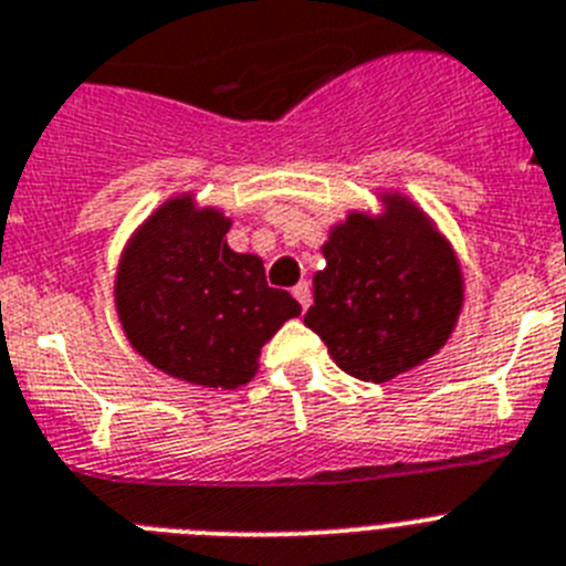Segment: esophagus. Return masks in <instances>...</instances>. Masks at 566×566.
Masks as SVG:
<instances>
[{
    "label": "esophagus",
    "mask_w": 566,
    "mask_h": 566,
    "mask_svg": "<svg viewBox=\"0 0 566 566\" xmlns=\"http://www.w3.org/2000/svg\"><path fill=\"white\" fill-rule=\"evenodd\" d=\"M293 296H296V302L302 304V311H307V307H311V302H313L311 284H307V282H298L296 287H293Z\"/></svg>",
    "instance_id": "obj_1"
}]
</instances>
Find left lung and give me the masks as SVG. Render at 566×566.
<instances>
[{
  "label": "left lung",
  "mask_w": 566,
  "mask_h": 566,
  "mask_svg": "<svg viewBox=\"0 0 566 566\" xmlns=\"http://www.w3.org/2000/svg\"><path fill=\"white\" fill-rule=\"evenodd\" d=\"M322 253L304 324L344 373L378 385L444 347L464 302L461 268L410 199L385 193L381 216L350 213Z\"/></svg>",
  "instance_id": "8db88e82"
}]
</instances>
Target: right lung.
<instances>
[{
    "label": "right lung",
    "instance_id": "obj_1",
    "mask_svg": "<svg viewBox=\"0 0 566 566\" xmlns=\"http://www.w3.org/2000/svg\"><path fill=\"white\" fill-rule=\"evenodd\" d=\"M228 230L230 219L190 196L165 201L122 253L116 311L127 342L161 373L235 390L302 304L270 287L259 255L230 250Z\"/></svg>",
    "mask_w": 566,
    "mask_h": 566
}]
</instances>
